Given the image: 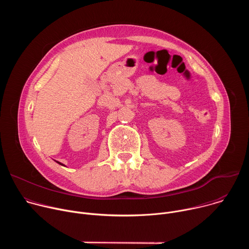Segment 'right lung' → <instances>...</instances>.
<instances>
[{"label": "right lung", "instance_id": "add662e5", "mask_svg": "<svg viewBox=\"0 0 249 249\" xmlns=\"http://www.w3.org/2000/svg\"><path fill=\"white\" fill-rule=\"evenodd\" d=\"M58 163H60V162H58ZM60 164H62V163H60Z\"/></svg>", "mask_w": 249, "mask_h": 249}]
</instances>
